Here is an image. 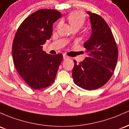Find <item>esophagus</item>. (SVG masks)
Wrapping results in <instances>:
<instances>
[{
    "instance_id": "34e87169",
    "label": "esophagus",
    "mask_w": 129,
    "mask_h": 129,
    "mask_svg": "<svg viewBox=\"0 0 129 129\" xmlns=\"http://www.w3.org/2000/svg\"><path fill=\"white\" fill-rule=\"evenodd\" d=\"M68 58H69V56H68L67 55H63V59H66Z\"/></svg>"
}]
</instances>
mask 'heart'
I'll use <instances>...</instances> for the list:
<instances>
[{
  "label": "heart",
  "instance_id": "1",
  "mask_svg": "<svg viewBox=\"0 0 129 129\" xmlns=\"http://www.w3.org/2000/svg\"><path fill=\"white\" fill-rule=\"evenodd\" d=\"M68 20L72 28H80L83 26L85 21V15L79 11H74L69 14Z\"/></svg>",
  "mask_w": 129,
  "mask_h": 129
}]
</instances>
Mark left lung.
Masks as SVG:
<instances>
[{
    "mask_svg": "<svg viewBox=\"0 0 129 129\" xmlns=\"http://www.w3.org/2000/svg\"><path fill=\"white\" fill-rule=\"evenodd\" d=\"M92 34L84 42L88 56L81 63L74 60L72 76L75 84L87 90L103 86L113 74L118 58V50L109 26L103 18L87 12Z\"/></svg>",
    "mask_w": 129,
    "mask_h": 129,
    "instance_id": "8db88e82",
    "label": "left lung"
}]
</instances>
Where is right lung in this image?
<instances>
[{
    "instance_id": "right-lung-1",
    "label": "right lung",
    "mask_w": 129,
    "mask_h": 129,
    "mask_svg": "<svg viewBox=\"0 0 129 129\" xmlns=\"http://www.w3.org/2000/svg\"><path fill=\"white\" fill-rule=\"evenodd\" d=\"M61 16L55 10H39L23 21L15 34L13 63L20 76L33 89L45 88L55 81L63 55L47 54L42 48L52 36L53 24Z\"/></svg>"
}]
</instances>
